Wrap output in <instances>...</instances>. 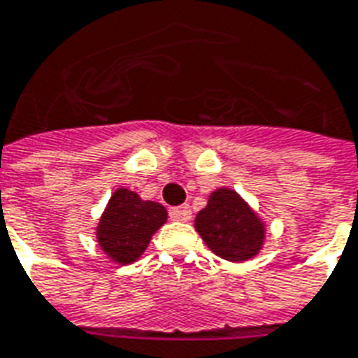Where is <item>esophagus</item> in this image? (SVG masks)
<instances>
[{
	"mask_svg": "<svg viewBox=\"0 0 358 358\" xmlns=\"http://www.w3.org/2000/svg\"><path fill=\"white\" fill-rule=\"evenodd\" d=\"M171 220L174 222H189L191 220V208L189 204H184V206H176V208H171Z\"/></svg>",
	"mask_w": 358,
	"mask_h": 358,
	"instance_id": "1",
	"label": "esophagus"
}]
</instances>
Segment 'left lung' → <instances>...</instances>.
I'll return each instance as SVG.
<instances>
[{
    "label": "left lung",
    "instance_id": "obj_1",
    "mask_svg": "<svg viewBox=\"0 0 358 358\" xmlns=\"http://www.w3.org/2000/svg\"><path fill=\"white\" fill-rule=\"evenodd\" d=\"M195 231L217 257L242 263L263 250L266 227L257 212L231 187L210 193L195 217Z\"/></svg>",
    "mask_w": 358,
    "mask_h": 358
}]
</instances>
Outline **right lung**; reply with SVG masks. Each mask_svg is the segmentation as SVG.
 Here are the masks:
<instances>
[{"mask_svg":"<svg viewBox=\"0 0 358 358\" xmlns=\"http://www.w3.org/2000/svg\"><path fill=\"white\" fill-rule=\"evenodd\" d=\"M165 222L167 210L163 204L143 201L135 191L118 187L101 214L95 236L110 261L131 264L146 252L154 233Z\"/></svg>","mask_w":358,"mask_h":358,"instance_id":"1","label":"right lung"}]
</instances>
